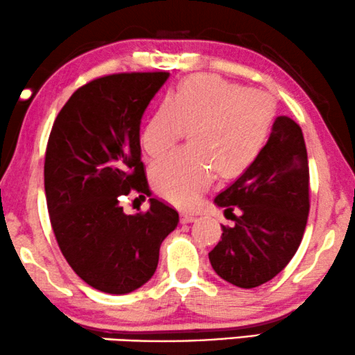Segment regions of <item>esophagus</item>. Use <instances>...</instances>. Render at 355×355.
<instances>
[{"instance_id": "1", "label": "esophagus", "mask_w": 355, "mask_h": 355, "mask_svg": "<svg viewBox=\"0 0 355 355\" xmlns=\"http://www.w3.org/2000/svg\"><path fill=\"white\" fill-rule=\"evenodd\" d=\"M196 214L194 212H188V211H183L182 214H180V220H182V223H189V222H194L196 220Z\"/></svg>"}]
</instances>
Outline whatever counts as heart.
Segmentation results:
<instances>
[{"label":"heart","mask_w":355,"mask_h":355,"mask_svg":"<svg viewBox=\"0 0 355 355\" xmlns=\"http://www.w3.org/2000/svg\"><path fill=\"white\" fill-rule=\"evenodd\" d=\"M277 103L261 89L199 73L183 80L156 109L141 132L149 156H161L189 128L191 146L177 149L153 167L162 196L191 206L209 187L214 171L230 178L251 167L266 148Z\"/></svg>","instance_id":"heart-1"}]
</instances>
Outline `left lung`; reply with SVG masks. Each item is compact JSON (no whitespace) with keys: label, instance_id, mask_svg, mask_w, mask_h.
<instances>
[{"label":"left lung","instance_id":"obj_1","mask_svg":"<svg viewBox=\"0 0 355 355\" xmlns=\"http://www.w3.org/2000/svg\"><path fill=\"white\" fill-rule=\"evenodd\" d=\"M233 227L209 252L216 273L238 288H256L277 277L296 254L309 216V161L302 130L279 116L251 167L217 194ZM233 208H239L234 216Z\"/></svg>","mask_w":355,"mask_h":355}]
</instances>
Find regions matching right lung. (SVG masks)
<instances>
[{"instance_id":"add662e5","label":"right lung","mask_w":355,"mask_h":355,"mask_svg":"<svg viewBox=\"0 0 355 355\" xmlns=\"http://www.w3.org/2000/svg\"><path fill=\"white\" fill-rule=\"evenodd\" d=\"M168 76L132 72L92 80L69 98L49 133L44 193L54 236L72 270L103 293L143 286L178 223L175 209L156 198L135 216L121 206L132 191L149 196L139 125Z\"/></svg>"}]
</instances>
